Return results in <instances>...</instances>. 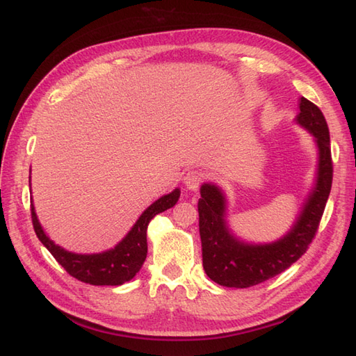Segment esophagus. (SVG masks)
<instances>
[{"instance_id":"1","label":"esophagus","mask_w":356,"mask_h":356,"mask_svg":"<svg viewBox=\"0 0 356 356\" xmlns=\"http://www.w3.org/2000/svg\"><path fill=\"white\" fill-rule=\"evenodd\" d=\"M203 179H204V176H203L202 171L189 170L186 175H185V177H184V184H185V186L188 189L197 191L200 188V185L203 184Z\"/></svg>"}]
</instances>
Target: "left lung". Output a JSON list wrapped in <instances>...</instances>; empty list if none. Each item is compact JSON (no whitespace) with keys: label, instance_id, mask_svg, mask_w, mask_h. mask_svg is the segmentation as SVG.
<instances>
[{"label":"left lung","instance_id":"left-lung-1","mask_svg":"<svg viewBox=\"0 0 356 356\" xmlns=\"http://www.w3.org/2000/svg\"><path fill=\"white\" fill-rule=\"evenodd\" d=\"M296 122L312 132L318 149L317 177L290 232L277 242L254 245L234 238L225 222V195L216 185L200 189L198 225L202 238L203 268L216 284L245 289L260 284L284 272L302 257L314 239L332 185L330 129L321 109L300 97Z\"/></svg>","mask_w":356,"mask_h":356}]
</instances>
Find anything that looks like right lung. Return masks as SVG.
I'll use <instances>...</instances> for the list:
<instances>
[{"instance_id":"1","label":"right lung","mask_w":356,"mask_h":356,"mask_svg":"<svg viewBox=\"0 0 356 356\" xmlns=\"http://www.w3.org/2000/svg\"><path fill=\"white\" fill-rule=\"evenodd\" d=\"M180 197V189L161 197L150 204L134 224L124 239L113 250L99 254H75L63 250L44 234L31 204V221L39 241L48 248L69 275L93 286H120L132 280L147 257V227L158 213L172 207Z\"/></svg>"}]
</instances>
